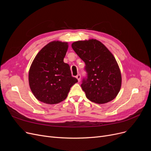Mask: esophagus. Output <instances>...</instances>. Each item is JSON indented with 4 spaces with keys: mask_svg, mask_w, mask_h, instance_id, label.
Instances as JSON below:
<instances>
[{
    "mask_svg": "<svg viewBox=\"0 0 151 151\" xmlns=\"http://www.w3.org/2000/svg\"><path fill=\"white\" fill-rule=\"evenodd\" d=\"M76 78H77V80H78V82H80V80H81V75H78L76 76Z\"/></svg>",
    "mask_w": 151,
    "mask_h": 151,
    "instance_id": "1",
    "label": "esophagus"
}]
</instances>
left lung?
<instances>
[{"instance_id":"8db88e82","label":"left lung","mask_w":151,"mask_h":151,"mask_svg":"<svg viewBox=\"0 0 151 151\" xmlns=\"http://www.w3.org/2000/svg\"><path fill=\"white\" fill-rule=\"evenodd\" d=\"M71 47L86 63L88 76L81 88L86 97L98 104L114 100L121 90L122 75L113 54L96 39L75 42Z\"/></svg>"}]
</instances>
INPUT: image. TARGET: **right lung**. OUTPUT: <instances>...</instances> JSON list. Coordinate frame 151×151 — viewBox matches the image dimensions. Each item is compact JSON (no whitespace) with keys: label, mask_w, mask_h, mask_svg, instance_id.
Masks as SVG:
<instances>
[{"label":"right lung","mask_w":151,"mask_h":151,"mask_svg":"<svg viewBox=\"0 0 151 151\" xmlns=\"http://www.w3.org/2000/svg\"><path fill=\"white\" fill-rule=\"evenodd\" d=\"M68 42L52 41L36 55L29 71V84L35 97L46 104L64 100L71 87L78 82L71 76L68 63L63 62Z\"/></svg>","instance_id":"add662e5"}]
</instances>
